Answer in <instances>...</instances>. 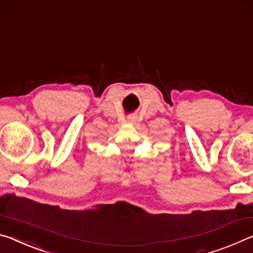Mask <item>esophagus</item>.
<instances>
[{"label": "esophagus", "mask_w": 253, "mask_h": 253, "mask_svg": "<svg viewBox=\"0 0 253 253\" xmlns=\"http://www.w3.org/2000/svg\"><path fill=\"white\" fill-rule=\"evenodd\" d=\"M135 121H136V117H134V115H129V117H127V122L134 123Z\"/></svg>", "instance_id": "1"}]
</instances>
